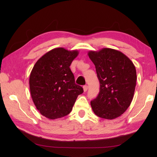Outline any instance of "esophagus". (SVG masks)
I'll return each instance as SVG.
<instances>
[{"label": "esophagus", "instance_id": "1", "mask_svg": "<svg viewBox=\"0 0 157 157\" xmlns=\"http://www.w3.org/2000/svg\"><path fill=\"white\" fill-rule=\"evenodd\" d=\"M83 89H84V91L86 92L87 90H88V86H87V85H85V86H83Z\"/></svg>", "mask_w": 157, "mask_h": 157}]
</instances>
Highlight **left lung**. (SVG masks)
Here are the masks:
<instances>
[{
	"mask_svg": "<svg viewBox=\"0 0 157 157\" xmlns=\"http://www.w3.org/2000/svg\"><path fill=\"white\" fill-rule=\"evenodd\" d=\"M88 55L95 66L100 85L98 97L91 102L92 109L100 118H118L134 97L137 79L135 66L123 52L112 48L91 50Z\"/></svg>",
	"mask_w": 157,
	"mask_h": 157,
	"instance_id": "1",
	"label": "left lung"
}]
</instances>
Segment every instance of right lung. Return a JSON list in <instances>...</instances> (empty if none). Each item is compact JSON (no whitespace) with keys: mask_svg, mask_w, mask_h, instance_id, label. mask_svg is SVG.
Listing matches in <instances>:
<instances>
[{"mask_svg":"<svg viewBox=\"0 0 157 157\" xmlns=\"http://www.w3.org/2000/svg\"><path fill=\"white\" fill-rule=\"evenodd\" d=\"M78 50L57 48L37 60L29 84L32 99L41 115L47 118H62L72 111L75 100L83 93L70 69Z\"/></svg>","mask_w":157,"mask_h":157,"instance_id":"1","label":"right lung"}]
</instances>
